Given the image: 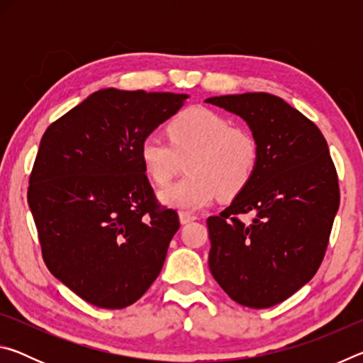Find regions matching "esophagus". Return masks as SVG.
Here are the masks:
<instances>
[{
    "label": "esophagus",
    "instance_id": "obj_1",
    "mask_svg": "<svg viewBox=\"0 0 363 363\" xmlns=\"http://www.w3.org/2000/svg\"><path fill=\"white\" fill-rule=\"evenodd\" d=\"M179 220H181V224H189V223H192V220H195V216H192V214H189V213H179Z\"/></svg>",
    "mask_w": 363,
    "mask_h": 363
}]
</instances>
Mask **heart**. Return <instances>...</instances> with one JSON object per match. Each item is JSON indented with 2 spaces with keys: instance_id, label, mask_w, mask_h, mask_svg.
I'll list each match as a JSON object with an SVG mask.
<instances>
[{
  "instance_id": "obj_1",
  "label": "heart",
  "mask_w": 363,
  "mask_h": 363,
  "mask_svg": "<svg viewBox=\"0 0 363 363\" xmlns=\"http://www.w3.org/2000/svg\"><path fill=\"white\" fill-rule=\"evenodd\" d=\"M169 140L147 136L139 155L147 176L163 187L186 162L184 179L160 192L164 205L196 211L216 199H232L253 179L259 144L253 133L233 126L227 116L205 107H189L168 125Z\"/></svg>"
}]
</instances>
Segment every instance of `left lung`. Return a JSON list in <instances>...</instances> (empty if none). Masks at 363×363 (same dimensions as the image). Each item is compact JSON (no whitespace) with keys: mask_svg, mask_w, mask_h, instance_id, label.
<instances>
[{"mask_svg":"<svg viewBox=\"0 0 363 363\" xmlns=\"http://www.w3.org/2000/svg\"><path fill=\"white\" fill-rule=\"evenodd\" d=\"M248 123L259 144L253 179L218 216L206 219L210 270L235 303L266 309L314 277L340 208L327 140L277 96L245 93L206 99ZM251 213V221L241 216Z\"/></svg>","mask_w":363,"mask_h":363,"instance_id":"8db88e82","label":"left lung"}]
</instances>
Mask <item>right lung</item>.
Here are the masks:
<instances>
[{
	"label": "right lung",
	"mask_w": 363,
	"mask_h": 363,
	"mask_svg": "<svg viewBox=\"0 0 363 363\" xmlns=\"http://www.w3.org/2000/svg\"><path fill=\"white\" fill-rule=\"evenodd\" d=\"M187 97L101 89L43 134L28 206L49 272L86 303L131 306L163 267L179 218L158 203L139 149Z\"/></svg>",
	"instance_id": "right-lung-1"
}]
</instances>
